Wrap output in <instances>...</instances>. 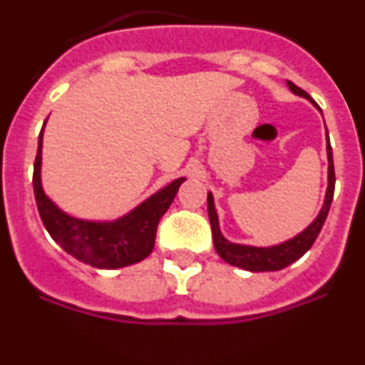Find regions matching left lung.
I'll list each match as a JSON object with an SVG mask.
<instances>
[{
  "instance_id": "obj_1",
  "label": "left lung",
  "mask_w": 365,
  "mask_h": 365,
  "mask_svg": "<svg viewBox=\"0 0 365 365\" xmlns=\"http://www.w3.org/2000/svg\"><path fill=\"white\" fill-rule=\"evenodd\" d=\"M289 89H291L294 95L303 96L307 98L312 106L318 108L314 100L307 95V93L299 89L298 86H294L292 82H287ZM327 192H325L324 205H322L320 214L316 215L314 221L309 225L307 228L299 234H296L291 240L283 241L279 245H272V247H252V245H240L228 241L225 235L221 234V228H219V217L217 212H215L214 205V195L208 192V217H210L212 225V237H214V247L215 252L221 256V259H225L227 263L234 267H240V269L250 270V272H270V270H282L287 265L294 263L296 259L307 252L309 248L312 247V243L316 241L318 234H320L322 227H324L325 219H327L329 208H331V202H333L334 195V164H333V148L329 144V135H327Z\"/></svg>"
}]
</instances>
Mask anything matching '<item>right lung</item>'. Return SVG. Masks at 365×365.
I'll return each mask as SVG.
<instances>
[{"label":"right lung","mask_w":365,"mask_h":365,"mask_svg":"<svg viewBox=\"0 0 365 365\" xmlns=\"http://www.w3.org/2000/svg\"><path fill=\"white\" fill-rule=\"evenodd\" d=\"M45 128V124H43ZM43 128L38 137L34 160V197L45 228L54 241L78 261L95 269H120L148 257L153 250L160 217L166 214L185 177H179L115 221H87L60 210L41 186V146Z\"/></svg>","instance_id":"add662e5"}]
</instances>
